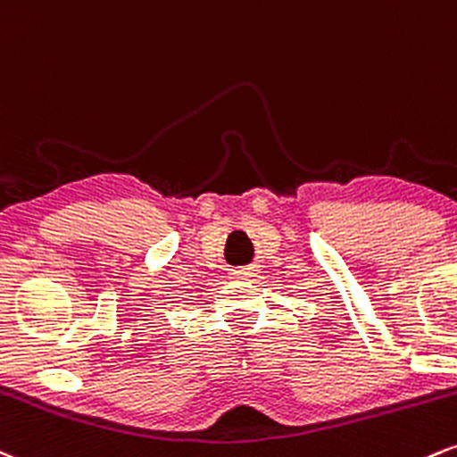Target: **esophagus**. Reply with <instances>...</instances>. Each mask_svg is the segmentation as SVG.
<instances>
[{"instance_id":"34e87169","label":"esophagus","mask_w":457,"mask_h":457,"mask_svg":"<svg viewBox=\"0 0 457 457\" xmlns=\"http://www.w3.org/2000/svg\"><path fill=\"white\" fill-rule=\"evenodd\" d=\"M233 276H235V278H250L252 271H250V270H235Z\"/></svg>"}]
</instances>
